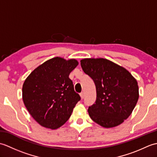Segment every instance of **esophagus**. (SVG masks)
I'll return each instance as SVG.
<instances>
[{"instance_id": "1", "label": "esophagus", "mask_w": 157, "mask_h": 157, "mask_svg": "<svg viewBox=\"0 0 157 157\" xmlns=\"http://www.w3.org/2000/svg\"><path fill=\"white\" fill-rule=\"evenodd\" d=\"M80 96H81L82 99H83V98H84V92H82L80 93Z\"/></svg>"}]
</instances>
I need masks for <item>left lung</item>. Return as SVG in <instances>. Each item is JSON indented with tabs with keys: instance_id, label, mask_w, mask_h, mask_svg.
<instances>
[{
	"instance_id": "8db88e82",
	"label": "left lung",
	"mask_w": 157,
	"mask_h": 157,
	"mask_svg": "<svg viewBox=\"0 0 157 157\" xmlns=\"http://www.w3.org/2000/svg\"><path fill=\"white\" fill-rule=\"evenodd\" d=\"M80 62L96 86V100L88 110L90 118L106 128L120 125L138 102L137 81L128 70L109 60L84 59Z\"/></svg>"
}]
</instances>
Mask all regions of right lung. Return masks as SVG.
<instances>
[{
    "instance_id": "1",
    "label": "right lung",
    "mask_w": 157,
    "mask_h": 157,
    "mask_svg": "<svg viewBox=\"0 0 157 157\" xmlns=\"http://www.w3.org/2000/svg\"><path fill=\"white\" fill-rule=\"evenodd\" d=\"M78 62L60 57L48 60L35 69L23 85L26 109L40 125L57 129L67 121L80 96L69 78Z\"/></svg>"
}]
</instances>
